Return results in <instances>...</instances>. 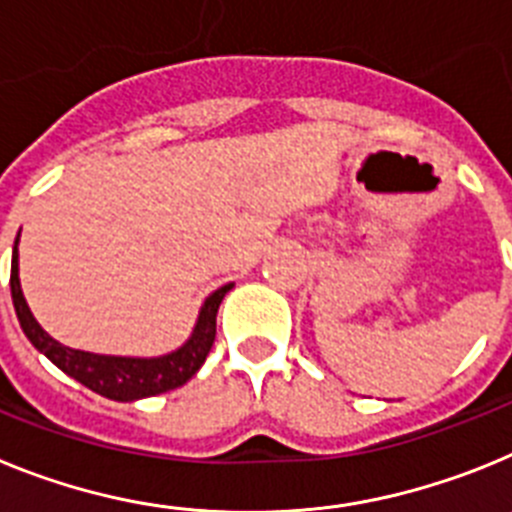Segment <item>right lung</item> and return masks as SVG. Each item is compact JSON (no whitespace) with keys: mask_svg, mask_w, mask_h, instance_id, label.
I'll list each match as a JSON object with an SVG mask.
<instances>
[{"mask_svg":"<svg viewBox=\"0 0 512 512\" xmlns=\"http://www.w3.org/2000/svg\"><path fill=\"white\" fill-rule=\"evenodd\" d=\"M20 238V235H17ZM17 238L15 251H12V274H9V289H12V302H15L17 320H20L25 336L30 338L40 354H45L53 364L89 387L92 392L102 397H110L117 402H133L140 397H153L161 392L176 390L187 384L194 374L200 372V366L205 364L207 354H210L212 343H215V318L217 307L228 295L233 284H225L217 292H212L205 300L200 310V320L194 328L192 338L184 343L179 351L158 359H128V356H99L89 354V351H76V348L61 346L53 341L48 333L38 325L33 318V312L27 307L25 297L20 289V277H17Z\"/></svg>","mask_w":512,"mask_h":512,"instance_id":"add662e5","label":"right lung"}]
</instances>
